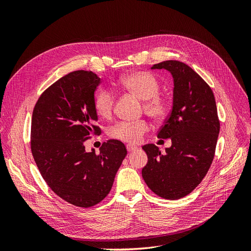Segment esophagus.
<instances>
[{"label": "esophagus", "mask_w": 251, "mask_h": 251, "mask_svg": "<svg viewBox=\"0 0 251 251\" xmlns=\"http://www.w3.org/2000/svg\"><path fill=\"white\" fill-rule=\"evenodd\" d=\"M126 150H127V151H134L137 150V148H136L135 146H132V144H127Z\"/></svg>", "instance_id": "obj_1"}]
</instances>
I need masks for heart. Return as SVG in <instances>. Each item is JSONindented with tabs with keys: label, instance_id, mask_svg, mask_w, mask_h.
Wrapping results in <instances>:
<instances>
[{
	"label": "heart",
	"instance_id": "1",
	"mask_svg": "<svg viewBox=\"0 0 251 251\" xmlns=\"http://www.w3.org/2000/svg\"><path fill=\"white\" fill-rule=\"evenodd\" d=\"M121 89L144 100L143 108L150 116L161 119L168 112V103L159 96V81L153 74L146 71L131 72L124 75L118 81ZM114 107V96L108 90H101L95 96L94 108L98 116L108 118ZM149 130V125L144 120L136 123H120L113 126L110 136L114 139L128 143H138L142 136Z\"/></svg>",
	"mask_w": 251,
	"mask_h": 251
}]
</instances>
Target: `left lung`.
<instances>
[{"mask_svg":"<svg viewBox=\"0 0 251 251\" xmlns=\"http://www.w3.org/2000/svg\"><path fill=\"white\" fill-rule=\"evenodd\" d=\"M151 69H165L173 77V105L157 137L171 138L161 154L153 143L143 146L148 163L142 178L151 192L164 199L183 198L207 174L220 132L214 93L198 73L178 60H165Z\"/></svg>","mask_w":251,"mask_h":251,"instance_id":"8db88e82","label":"left lung"}]
</instances>
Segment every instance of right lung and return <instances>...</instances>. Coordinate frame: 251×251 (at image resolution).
Segmentation results:
<instances>
[{
	"instance_id": "add662e5",
	"label": "right lung",
	"mask_w": 251,
	"mask_h": 251,
	"mask_svg": "<svg viewBox=\"0 0 251 251\" xmlns=\"http://www.w3.org/2000/svg\"><path fill=\"white\" fill-rule=\"evenodd\" d=\"M100 78L91 71L65 75L40 96L31 121V151L42 177L58 197L75 206L91 207L110 193L126 149L110 139L100 154L85 149L100 130L94 93Z\"/></svg>"
}]
</instances>
